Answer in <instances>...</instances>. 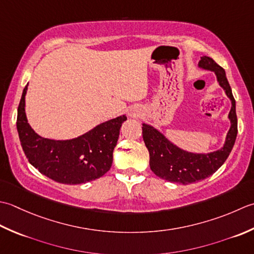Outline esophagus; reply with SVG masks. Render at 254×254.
Returning a JSON list of instances; mask_svg holds the SVG:
<instances>
[{"mask_svg": "<svg viewBox=\"0 0 254 254\" xmlns=\"http://www.w3.org/2000/svg\"><path fill=\"white\" fill-rule=\"evenodd\" d=\"M138 115H139V112H138V111H136V110L130 112V116H131V117H137Z\"/></svg>", "mask_w": 254, "mask_h": 254, "instance_id": "obj_1", "label": "esophagus"}]
</instances>
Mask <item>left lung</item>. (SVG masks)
I'll return each instance as SVG.
<instances>
[{
  "mask_svg": "<svg viewBox=\"0 0 254 254\" xmlns=\"http://www.w3.org/2000/svg\"><path fill=\"white\" fill-rule=\"evenodd\" d=\"M198 65L203 69L215 72L219 85L225 90L227 96L231 101V110L228 116L231 126L227 133L224 147L206 154L186 152L171 143L157 129L146 124L142 126V138L150 156V169L159 178L183 185L198 182L215 173L229 157L238 132L236 101L226 77L225 70L206 56L201 57Z\"/></svg>",
  "mask_w": 254,
  "mask_h": 254,
  "instance_id": "obj_1",
  "label": "left lung"
}]
</instances>
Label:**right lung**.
Wrapping results in <instances>:
<instances>
[{"label": "right lung", "instance_id": "1", "mask_svg": "<svg viewBox=\"0 0 254 254\" xmlns=\"http://www.w3.org/2000/svg\"><path fill=\"white\" fill-rule=\"evenodd\" d=\"M20 98L16 127L29 163L46 177L62 184H82L100 179L113 163V151L125 115L114 118L71 140H51L36 133L25 114V95Z\"/></svg>", "mask_w": 254, "mask_h": 254}]
</instances>
